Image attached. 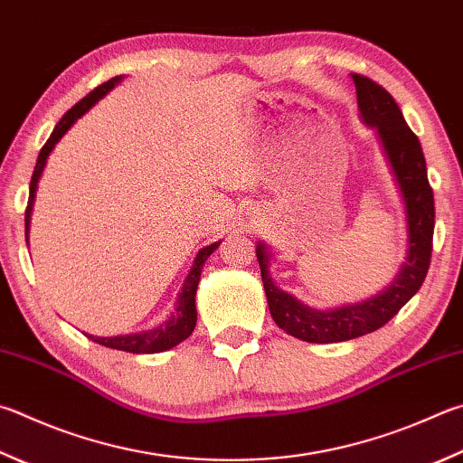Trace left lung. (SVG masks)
Instances as JSON below:
<instances>
[{"mask_svg": "<svg viewBox=\"0 0 463 463\" xmlns=\"http://www.w3.org/2000/svg\"><path fill=\"white\" fill-rule=\"evenodd\" d=\"M352 80L356 85L363 121L376 129L394 178H397L402 200H405L409 250L397 279L376 298L366 299L363 304L319 312V309L299 304L289 293L275 288L271 275H269V253L259 242L257 259L269 312H271L275 324L291 334L293 338L314 344L352 340L383 327L419 291L431 263L435 204L433 190L427 180L421 144L415 133L409 129L405 117L389 90L356 72H352Z\"/></svg>", "mask_w": 463, "mask_h": 463, "instance_id": "obj_1", "label": "left lung"}]
</instances>
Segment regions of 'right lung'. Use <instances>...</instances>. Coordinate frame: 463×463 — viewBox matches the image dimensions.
<instances>
[{
    "label": "right lung",
    "mask_w": 463,
    "mask_h": 463,
    "mask_svg": "<svg viewBox=\"0 0 463 463\" xmlns=\"http://www.w3.org/2000/svg\"><path fill=\"white\" fill-rule=\"evenodd\" d=\"M119 80H121V77H115L111 80L103 82V85H99L95 90H90L85 99H80L72 109H69V111L62 115V119L58 121V125L52 131V136L48 137L44 147L40 149L38 162H36V167H33V174H32L30 198H28V206H26V242H28L30 216H32L33 198H36L38 180L42 175V170H44L50 151L54 149V146L58 144V141H61L64 133L71 129V125L77 121L80 115H85L89 109L95 105L100 97H105L107 92L111 90ZM218 245H221V241L213 242L210 247H204V249L198 250V255L194 259V265H192L186 281H184V285H182L178 306H175L174 314L170 316L167 322L159 324L157 327H154V330H147V332H137V334H129V335H113V338H95V335H89V338L95 340L97 344H103V346H107V348L133 352V354H156V352H164V350H170L174 346H178L182 340H186L188 335L194 332V326H196V289H198L200 273H203L204 260L214 253Z\"/></svg>",
    "instance_id": "add662e5"
}]
</instances>
